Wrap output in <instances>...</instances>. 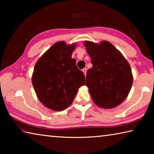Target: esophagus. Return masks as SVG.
I'll return each instance as SVG.
<instances>
[{"mask_svg":"<svg viewBox=\"0 0 154 154\" xmlns=\"http://www.w3.org/2000/svg\"><path fill=\"white\" fill-rule=\"evenodd\" d=\"M82 71L83 72V73H84L85 75H86V72H87V69H86V68H84V69H82Z\"/></svg>","mask_w":154,"mask_h":154,"instance_id":"obj_1","label":"esophagus"}]
</instances>
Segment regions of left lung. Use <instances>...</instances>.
Here are the masks:
<instances>
[{
  "label": "left lung",
  "mask_w": 154,
  "mask_h": 154,
  "mask_svg": "<svg viewBox=\"0 0 154 154\" xmlns=\"http://www.w3.org/2000/svg\"><path fill=\"white\" fill-rule=\"evenodd\" d=\"M84 45L91 58L85 85L98 106L111 109L126 98L132 85L131 68L121 52L111 43L100 44L85 41Z\"/></svg>",
  "instance_id": "obj_1"
}]
</instances>
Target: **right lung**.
<instances>
[{
    "label": "right lung",
    "instance_id": "right-lung-1",
    "mask_svg": "<svg viewBox=\"0 0 154 154\" xmlns=\"http://www.w3.org/2000/svg\"><path fill=\"white\" fill-rule=\"evenodd\" d=\"M76 44L64 41L54 44L35 66L32 83L38 100L46 107L62 111L71 105L85 75L76 66L72 53Z\"/></svg>",
    "mask_w": 154,
    "mask_h": 154
}]
</instances>
